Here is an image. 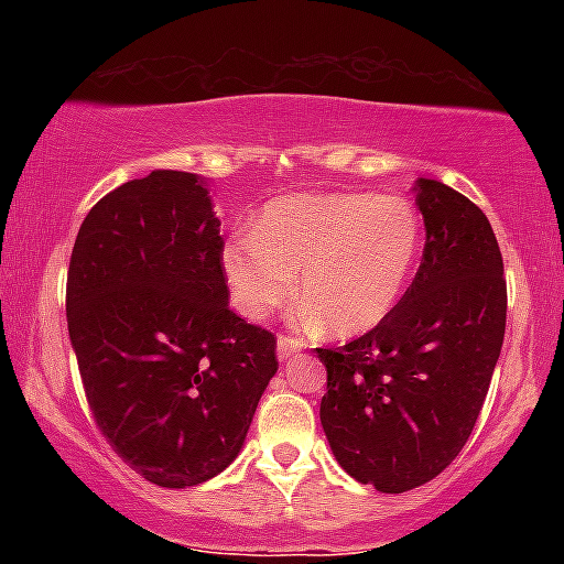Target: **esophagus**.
<instances>
[{"label": "esophagus", "mask_w": 564, "mask_h": 564, "mask_svg": "<svg viewBox=\"0 0 564 564\" xmlns=\"http://www.w3.org/2000/svg\"><path fill=\"white\" fill-rule=\"evenodd\" d=\"M304 347H307V345H302V341L294 339V336L281 334V336H278V345H275V349H278V360L294 358V355L302 352Z\"/></svg>", "instance_id": "34e87169"}]
</instances>
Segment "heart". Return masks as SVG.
<instances>
[{"mask_svg":"<svg viewBox=\"0 0 564 564\" xmlns=\"http://www.w3.org/2000/svg\"><path fill=\"white\" fill-rule=\"evenodd\" d=\"M422 249L424 219L403 196L289 193L223 246L219 264L243 318H268L294 294L296 275L302 321L355 336L398 307Z\"/></svg>","mask_w":564,"mask_h":564,"instance_id":"obj_1","label":"heart"}]
</instances>
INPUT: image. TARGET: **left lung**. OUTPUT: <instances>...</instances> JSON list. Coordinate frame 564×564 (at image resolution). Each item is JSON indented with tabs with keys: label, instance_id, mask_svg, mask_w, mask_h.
I'll list each match as a JSON object with an SVG mask.
<instances>
[{
	"label": "left lung",
	"instance_id": "8db88e82",
	"mask_svg": "<svg viewBox=\"0 0 564 564\" xmlns=\"http://www.w3.org/2000/svg\"><path fill=\"white\" fill-rule=\"evenodd\" d=\"M426 243L419 273L377 328L318 349L321 424L336 462L381 494L437 477L480 416L507 328L501 249L480 206L419 177Z\"/></svg>",
	"mask_w": 564,
	"mask_h": 564
}]
</instances>
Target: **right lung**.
I'll return each mask as SVG.
<instances>
[{
	"label": "right lung",
	"instance_id": "right-lung-1",
	"mask_svg": "<svg viewBox=\"0 0 564 564\" xmlns=\"http://www.w3.org/2000/svg\"><path fill=\"white\" fill-rule=\"evenodd\" d=\"M209 180L153 170L102 196L68 264L70 347L121 462L191 488L241 453L275 377V336L238 318Z\"/></svg>",
	"mask_w": 564,
	"mask_h": 564
}]
</instances>
